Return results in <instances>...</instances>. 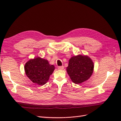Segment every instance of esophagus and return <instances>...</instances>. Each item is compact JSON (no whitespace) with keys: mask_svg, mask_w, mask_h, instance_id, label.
Returning a JSON list of instances; mask_svg holds the SVG:
<instances>
[{"mask_svg":"<svg viewBox=\"0 0 121 121\" xmlns=\"http://www.w3.org/2000/svg\"><path fill=\"white\" fill-rule=\"evenodd\" d=\"M58 69H60V70H63V69H64V66H59L58 67Z\"/></svg>","mask_w":121,"mask_h":121,"instance_id":"obj_1","label":"esophagus"}]
</instances>
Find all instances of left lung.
Returning <instances> with one entry per match:
<instances>
[{
  "instance_id": "1",
  "label": "left lung",
  "mask_w": 121,
  "mask_h": 121,
  "mask_svg": "<svg viewBox=\"0 0 121 121\" xmlns=\"http://www.w3.org/2000/svg\"><path fill=\"white\" fill-rule=\"evenodd\" d=\"M93 69L94 64L89 56L78 55L69 60L67 72L73 82L79 84L90 78Z\"/></svg>"
}]
</instances>
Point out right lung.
I'll use <instances>...</instances> for the list:
<instances>
[{
	"mask_svg": "<svg viewBox=\"0 0 121 121\" xmlns=\"http://www.w3.org/2000/svg\"><path fill=\"white\" fill-rule=\"evenodd\" d=\"M24 69L26 74L32 82L43 85L48 81L55 67L50 65L47 60L37 57L28 61Z\"/></svg>",
	"mask_w": 121,
	"mask_h": 121,
	"instance_id": "obj_1",
	"label": "right lung"
}]
</instances>
